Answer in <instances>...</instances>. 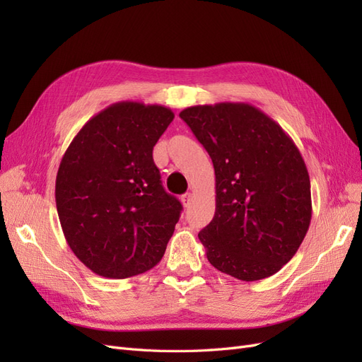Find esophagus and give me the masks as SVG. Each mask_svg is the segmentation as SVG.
I'll use <instances>...</instances> for the list:
<instances>
[{
    "label": "esophagus",
    "mask_w": 362,
    "mask_h": 362,
    "mask_svg": "<svg viewBox=\"0 0 362 362\" xmlns=\"http://www.w3.org/2000/svg\"><path fill=\"white\" fill-rule=\"evenodd\" d=\"M192 201H193V194L192 193H185V194L181 196V202H182L184 206H189L192 204Z\"/></svg>",
    "instance_id": "obj_1"
}]
</instances>
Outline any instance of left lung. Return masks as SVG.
Returning a JSON list of instances; mask_svg holds the SVG:
<instances>
[{
  "instance_id": "obj_1",
  "label": "left lung",
  "mask_w": 362,
  "mask_h": 362,
  "mask_svg": "<svg viewBox=\"0 0 362 362\" xmlns=\"http://www.w3.org/2000/svg\"><path fill=\"white\" fill-rule=\"evenodd\" d=\"M211 157L216 211L198 234L210 264L242 281L275 275L311 222V184L298 146L246 103L193 105L180 113Z\"/></svg>"
}]
</instances>
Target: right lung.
Returning a JSON list of instances; mask_svg holds the SVG:
<instances>
[{
  "mask_svg": "<svg viewBox=\"0 0 362 362\" xmlns=\"http://www.w3.org/2000/svg\"><path fill=\"white\" fill-rule=\"evenodd\" d=\"M175 117L122 101L87 120L60 161L56 205L75 257L110 279L140 275L164 255L182 210L166 193L152 149Z\"/></svg>",
  "mask_w": 362,
  "mask_h": 362,
  "instance_id": "obj_1",
  "label": "right lung"
}]
</instances>
